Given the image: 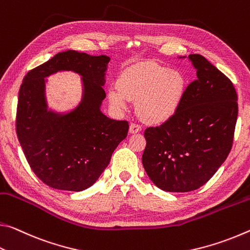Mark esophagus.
Listing matches in <instances>:
<instances>
[{
    "label": "esophagus",
    "instance_id": "obj_1",
    "mask_svg": "<svg viewBox=\"0 0 250 250\" xmlns=\"http://www.w3.org/2000/svg\"><path fill=\"white\" fill-rule=\"evenodd\" d=\"M142 130V126L140 124H136V123H132L129 125V133L134 134V133H138Z\"/></svg>",
    "mask_w": 250,
    "mask_h": 250
}]
</instances>
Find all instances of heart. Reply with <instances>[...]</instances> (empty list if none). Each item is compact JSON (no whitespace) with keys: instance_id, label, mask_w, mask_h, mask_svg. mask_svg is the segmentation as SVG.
<instances>
[{"instance_id":"1","label":"heart","mask_w":250,"mask_h":250,"mask_svg":"<svg viewBox=\"0 0 250 250\" xmlns=\"http://www.w3.org/2000/svg\"><path fill=\"white\" fill-rule=\"evenodd\" d=\"M185 80L181 73L156 63L134 65L122 73L117 87L108 91L109 102L121 110L128 101L137 102V113L143 120L161 123L168 120L182 101Z\"/></svg>"}]
</instances>
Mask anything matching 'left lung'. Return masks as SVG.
Listing matches in <instances>:
<instances>
[{"mask_svg":"<svg viewBox=\"0 0 250 250\" xmlns=\"http://www.w3.org/2000/svg\"><path fill=\"white\" fill-rule=\"evenodd\" d=\"M188 57L197 79L174 115L144 132L143 166L155 185L174 193L197 189L214 176L230 152L238 116L231 81L204 56Z\"/></svg>","mask_w":250,"mask_h":250,"instance_id":"8db88e82","label":"left lung"}]
</instances>
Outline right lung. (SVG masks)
Instances as JSON below:
<instances>
[{
	"mask_svg": "<svg viewBox=\"0 0 250 250\" xmlns=\"http://www.w3.org/2000/svg\"><path fill=\"white\" fill-rule=\"evenodd\" d=\"M105 55L67 51L31 69L20 87L16 134L28 165L45 185L81 191L92 186L109 164L117 145L128 133L127 121L101 113L106 94ZM59 70H74L84 77L83 102L67 116L47 113L43 77Z\"/></svg>",
	"mask_w": 250,
	"mask_h": 250,
	"instance_id": "add662e5",
	"label": "right lung"
}]
</instances>
